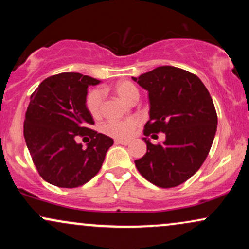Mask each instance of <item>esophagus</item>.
<instances>
[{
  "label": "esophagus",
  "instance_id": "1",
  "mask_svg": "<svg viewBox=\"0 0 249 249\" xmlns=\"http://www.w3.org/2000/svg\"><path fill=\"white\" fill-rule=\"evenodd\" d=\"M116 144H119V145H128L130 144V142L127 141H122V139H116Z\"/></svg>",
  "mask_w": 249,
  "mask_h": 249
}]
</instances>
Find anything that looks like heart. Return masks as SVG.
<instances>
[{"mask_svg": "<svg viewBox=\"0 0 249 249\" xmlns=\"http://www.w3.org/2000/svg\"><path fill=\"white\" fill-rule=\"evenodd\" d=\"M113 90L127 104L138 101L139 92L131 82H118L113 87ZM87 108L93 118H98L102 115V105H103V92L98 89L92 90L87 97ZM137 119H126V121H112L108 122L103 126V131L111 137L115 138L125 139L128 138L133 131L138 126Z\"/></svg>", "mask_w": 249, "mask_h": 249, "instance_id": "b5f03b06", "label": "heart"}]
</instances>
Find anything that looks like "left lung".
<instances>
[{"label":"left lung","mask_w":249,"mask_h":249,"mask_svg":"<svg viewBox=\"0 0 249 249\" xmlns=\"http://www.w3.org/2000/svg\"><path fill=\"white\" fill-rule=\"evenodd\" d=\"M132 79L148 93L144 134H166L159 145L142 138L147 151L134 160L137 170L156 186H178L204 164L213 144L218 117L212 97L198 77L176 67H158Z\"/></svg>","instance_id":"1"}]
</instances>
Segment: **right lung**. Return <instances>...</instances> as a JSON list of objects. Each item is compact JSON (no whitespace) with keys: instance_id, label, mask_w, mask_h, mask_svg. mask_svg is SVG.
<instances>
[{"instance_id":"obj_1","label":"right lung","mask_w":249,"mask_h":249,"mask_svg":"<svg viewBox=\"0 0 249 249\" xmlns=\"http://www.w3.org/2000/svg\"><path fill=\"white\" fill-rule=\"evenodd\" d=\"M101 83L78 72L48 77L30 96L25 112L24 139L34 164L45 181L58 187L84 185L101 170L113 139L91 130L88 88ZM89 135L87 149L76 142Z\"/></svg>"}]
</instances>
